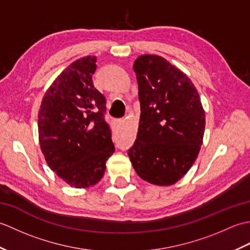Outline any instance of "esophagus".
Segmentation results:
<instances>
[{"mask_svg":"<svg viewBox=\"0 0 250 250\" xmlns=\"http://www.w3.org/2000/svg\"><path fill=\"white\" fill-rule=\"evenodd\" d=\"M124 121H125V120H121V122H124Z\"/></svg>","mask_w":250,"mask_h":250,"instance_id":"obj_1","label":"esophagus"}]
</instances>
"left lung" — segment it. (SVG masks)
<instances>
[{
  "mask_svg": "<svg viewBox=\"0 0 250 250\" xmlns=\"http://www.w3.org/2000/svg\"><path fill=\"white\" fill-rule=\"evenodd\" d=\"M141 117L128 155L146 182L173 185L192 167L203 143L205 113L188 76L164 58L144 55L133 64Z\"/></svg>",
  "mask_w": 250,
  "mask_h": 250,
  "instance_id": "1",
  "label": "left lung"
}]
</instances>
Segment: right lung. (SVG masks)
Segmentation results:
<instances>
[{
  "label": "right lung",
  "instance_id": "1",
  "mask_svg": "<svg viewBox=\"0 0 250 250\" xmlns=\"http://www.w3.org/2000/svg\"><path fill=\"white\" fill-rule=\"evenodd\" d=\"M97 58L67 66L47 90L39 113L40 145L46 162L72 187L87 188L103 177L115 151L105 121L106 99L93 86Z\"/></svg>",
  "mask_w": 250,
  "mask_h": 250
}]
</instances>
